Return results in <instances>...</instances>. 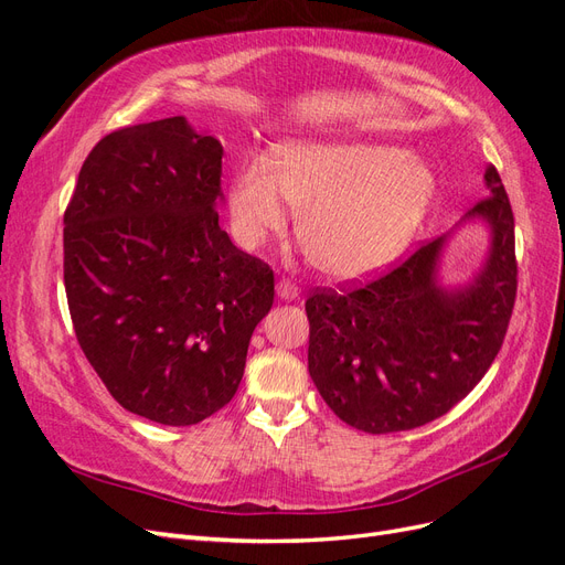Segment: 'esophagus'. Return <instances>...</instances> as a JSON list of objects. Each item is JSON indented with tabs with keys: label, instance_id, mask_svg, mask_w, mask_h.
Instances as JSON below:
<instances>
[{
	"label": "esophagus",
	"instance_id": "obj_1",
	"mask_svg": "<svg viewBox=\"0 0 565 565\" xmlns=\"http://www.w3.org/2000/svg\"><path fill=\"white\" fill-rule=\"evenodd\" d=\"M276 292H278V297L285 299V301H295V299L299 297V287H297L292 280L282 278V280H278V285H276Z\"/></svg>",
	"mask_w": 565,
	"mask_h": 565
}]
</instances>
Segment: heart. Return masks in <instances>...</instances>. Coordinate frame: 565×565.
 Masks as SVG:
<instances>
[{
    "label": "heart",
    "mask_w": 565,
    "mask_h": 565,
    "mask_svg": "<svg viewBox=\"0 0 565 565\" xmlns=\"http://www.w3.org/2000/svg\"><path fill=\"white\" fill-rule=\"evenodd\" d=\"M434 198L431 167L398 146L295 141L276 148L273 169L247 158L228 202L245 247L282 231L292 204L309 259L332 278H363L413 243Z\"/></svg>",
    "instance_id": "1"
}]
</instances>
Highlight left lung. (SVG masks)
<instances>
[{"mask_svg": "<svg viewBox=\"0 0 565 565\" xmlns=\"http://www.w3.org/2000/svg\"><path fill=\"white\" fill-rule=\"evenodd\" d=\"M486 185L465 218L490 226V254L467 287L438 285L443 235L380 278L306 299L311 380L353 429L393 434L443 417L500 353L516 301L514 212L492 164Z\"/></svg>", "mask_w": 565, "mask_h": 565, "instance_id": "8db88e82", "label": "left lung"}]
</instances>
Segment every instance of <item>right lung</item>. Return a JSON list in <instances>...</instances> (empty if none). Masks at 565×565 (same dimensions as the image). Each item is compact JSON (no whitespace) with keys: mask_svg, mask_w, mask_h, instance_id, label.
<instances>
[{"mask_svg":"<svg viewBox=\"0 0 565 565\" xmlns=\"http://www.w3.org/2000/svg\"><path fill=\"white\" fill-rule=\"evenodd\" d=\"M221 146L185 117L122 127L84 160L63 216L73 328L129 413L191 426L231 403L276 280L218 226Z\"/></svg>","mask_w":565,"mask_h":565,"instance_id":"right-lung-1","label":"right lung"}]
</instances>
